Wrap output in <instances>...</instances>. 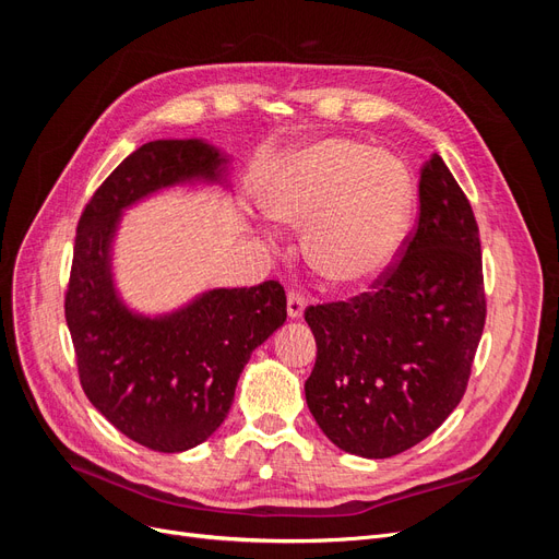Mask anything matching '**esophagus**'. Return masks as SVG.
I'll use <instances>...</instances> for the list:
<instances>
[{"label": "esophagus", "mask_w": 559, "mask_h": 559, "mask_svg": "<svg viewBox=\"0 0 559 559\" xmlns=\"http://www.w3.org/2000/svg\"><path fill=\"white\" fill-rule=\"evenodd\" d=\"M306 306H308V300L302 294L292 292L289 296H286V314H289V319H300L302 312H306Z\"/></svg>", "instance_id": "1"}]
</instances>
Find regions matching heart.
<instances>
[{
    "label": "heart",
    "mask_w": 559,
    "mask_h": 559,
    "mask_svg": "<svg viewBox=\"0 0 559 559\" xmlns=\"http://www.w3.org/2000/svg\"><path fill=\"white\" fill-rule=\"evenodd\" d=\"M261 205L273 222L306 228V257L321 277L359 289L396 259L413 212V181L392 154L321 138L275 160Z\"/></svg>",
    "instance_id": "1"
}]
</instances>
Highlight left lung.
Returning a JSON list of instances; mask_svg holds the SVG:
<instances>
[{"label":"left lung","instance_id":"obj_1","mask_svg":"<svg viewBox=\"0 0 559 559\" xmlns=\"http://www.w3.org/2000/svg\"><path fill=\"white\" fill-rule=\"evenodd\" d=\"M317 361L306 401L341 450L384 460L460 405L485 326L478 224L441 156L419 177V222L373 294L306 310Z\"/></svg>","mask_w":559,"mask_h":559}]
</instances>
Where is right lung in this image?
I'll return each mask as SVG.
<instances>
[{"instance_id":"1","label":"right lung","mask_w":559,"mask_h":559,"mask_svg":"<svg viewBox=\"0 0 559 559\" xmlns=\"http://www.w3.org/2000/svg\"><path fill=\"white\" fill-rule=\"evenodd\" d=\"M177 186L230 191V156L207 140L146 142L81 214L64 317L88 401L130 441L191 450L222 427L251 352L286 321L280 282L210 289L144 314L116 286L114 242L126 210Z\"/></svg>"}]
</instances>
